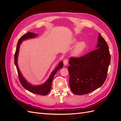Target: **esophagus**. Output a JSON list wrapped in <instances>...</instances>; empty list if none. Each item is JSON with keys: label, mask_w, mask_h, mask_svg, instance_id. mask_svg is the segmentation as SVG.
<instances>
[{"label": "esophagus", "mask_w": 121, "mask_h": 121, "mask_svg": "<svg viewBox=\"0 0 121 121\" xmlns=\"http://www.w3.org/2000/svg\"><path fill=\"white\" fill-rule=\"evenodd\" d=\"M63 63H64V65H67L68 64V59H67V58H65V59L64 60V61H63Z\"/></svg>", "instance_id": "esophagus-1"}]
</instances>
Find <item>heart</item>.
Here are the masks:
<instances>
[{
  "mask_svg": "<svg viewBox=\"0 0 121 121\" xmlns=\"http://www.w3.org/2000/svg\"><path fill=\"white\" fill-rule=\"evenodd\" d=\"M76 39H74V41H73V42L76 43ZM85 46L86 44L85 42H84L83 41L80 42L75 46L74 50H73V54H74L75 56H78V55L81 54L83 52L84 49H85Z\"/></svg>",
  "mask_w": 121,
  "mask_h": 121,
  "instance_id": "1",
  "label": "heart"
}]
</instances>
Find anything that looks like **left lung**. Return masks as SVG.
<instances>
[{
	"mask_svg": "<svg viewBox=\"0 0 121 121\" xmlns=\"http://www.w3.org/2000/svg\"><path fill=\"white\" fill-rule=\"evenodd\" d=\"M110 62L108 45L99 34L95 49L79 57L69 58L68 69L72 92L81 95L101 86L107 78Z\"/></svg>",
	"mask_w": 121,
	"mask_h": 121,
	"instance_id": "obj_1",
	"label": "left lung"
}]
</instances>
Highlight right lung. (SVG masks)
<instances>
[{
	"label": "right lung",
	"mask_w": 121,
	"mask_h": 121,
	"mask_svg": "<svg viewBox=\"0 0 121 121\" xmlns=\"http://www.w3.org/2000/svg\"><path fill=\"white\" fill-rule=\"evenodd\" d=\"M36 34L33 33L31 32H28L26 33L24 35H23L22 37L19 39V41L17 43V49L16 50L15 54H14V64L16 66L18 76H19V81L24 88L26 89L30 92L36 94H40L41 95H46V94H48L50 91L51 87H52V81L53 78L54 77V76L56 74V73L57 72L58 69L62 68L63 67V62L61 61L60 63L58 65V66L54 69V70L52 72L51 74L49 79L47 80V81L43 84V85H38V86H33L31 84L28 83L26 80L23 78V77L21 73L19 70V68L17 66V56H18V53H19V47L21 43L22 42L23 40L28 39L29 38H34L35 36H36Z\"/></svg>",
	"instance_id": "1"
}]
</instances>
